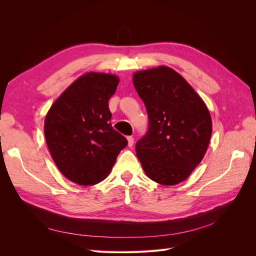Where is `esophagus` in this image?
Returning a JSON list of instances; mask_svg holds the SVG:
<instances>
[{"mask_svg": "<svg viewBox=\"0 0 256 256\" xmlns=\"http://www.w3.org/2000/svg\"><path fill=\"white\" fill-rule=\"evenodd\" d=\"M127 141H128V146L129 147H132L134 146V138L132 136H127Z\"/></svg>", "mask_w": 256, "mask_h": 256, "instance_id": "1", "label": "esophagus"}]
</instances>
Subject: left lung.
<instances>
[{
    "label": "left lung",
    "mask_w": 256,
    "mask_h": 256,
    "mask_svg": "<svg viewBox=\"0 0 256 256\" xmlns=\"http://www.w3.org/2000/svg\"><path fill=\"white\" fill-rule=\"evenodd\" d=\"M150 128L136 145L147 177L164 186L187 180L203 160L212 134L204 100L184 78L168 66L134 74Z\"/></svg>",
    "instance_id": "1"
}]
</instances>
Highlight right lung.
I'll return each mask as SVG.
<instances>
[{
  "instance_id": "right-lung-1",
  "label": "right lung",
  "mask_w": 256,
  "mask_h": 256,
  "mask_svg": "<svg viewBox=\"0 0 256 256\" xmlns=\"http://www.w3.org/2000/svg\"><path fill=\"white\" fill-rule=\"evenodd\" d=\"M120 78L90 72L74 80L53 102L44 132L60 172L81 186H92L110 174L128 144L111 125L109 99Z\"/></svg>"
}]
</instances>
